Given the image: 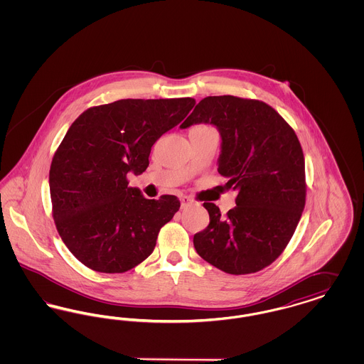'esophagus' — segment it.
<instances>
[{
	"label": "esophagus",
	"instance_id": "1",
	"mask_svg": "<svg viewBox=\"0 0 364 364\" xmlns=\"http://www.w3.org/2000/svg\"><path fill=\"white\" fill-rule=\"evenodd\" d=\"M180 202H181V208H187L188 205L192 203L190 196H181V198H180Z\"/></svg>",
	"mask_w": 364,
	"mask_h": 364
}]
</instances>
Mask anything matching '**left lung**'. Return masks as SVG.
Listing matches in <instances>:
<instances>
[{"label":"left lung","mask_w":364,"mask_h":364,"mask_svg":"<svg viewBox=\"0 0 364 364\" xmlns=\"http://www.w3.org/2000/svg\"><path fill=\"white\" fill-rule=\"evenodd\" d=\"M200 122L217 127L218 173L237 196L226 215L214 203H203L210 224L193 236V247L225 273H257L282 254L306 205L300 141L272 106L257 100L208 97L180 128Z\"/></svg>","instance_id":"8db88e82"}]
</instances>
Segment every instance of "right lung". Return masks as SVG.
<instances>
[{
    "label": "right lung",
    "mask_w": 364,
    "mask_h": 364,
    "mask_svg": "<svg viewBox=\"0 0 364 364\" xmlns=\"http://www.w3.org/2000/svg\"><path fill=\"white\" fill-rule=\"evenodd\" d=\"M193 98L120 100L94 106L70 125L53 156L49 186L55 228L76 259L124 273L146 259L180 208L174 195L147 199L127 174L149 166L153 144L183 122Z\"/></svg>",
    "instance_id": "1"
}]
</instances>
